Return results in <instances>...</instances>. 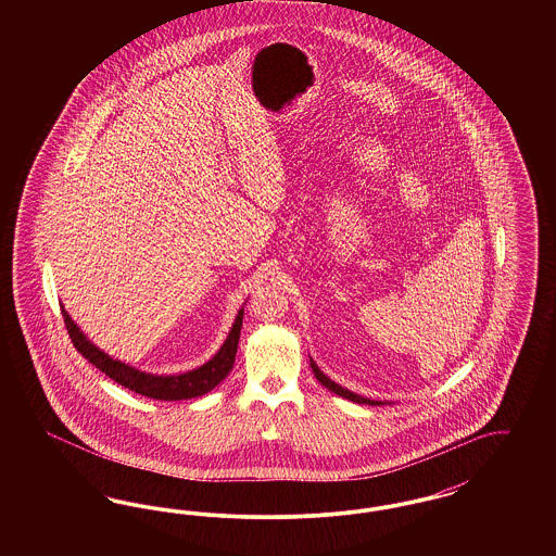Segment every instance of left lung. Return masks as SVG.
I'll return each instance as SVG.
<instances>
[{
    "label": "left lung",
    "instance_id": "8db88e82",
    "mask_svg": "<svg viewBox=\"0 0 556 556\" xmlns=\"http://www.w3.org/2000/svg\"><path fill=\"white\" fill-rule=\"evenodd\" d=\"M311 367H313V372H315V377L318 379V383L320 386H325L327 390H331L333 394H338V396L345 397V400H352V402H356V404H369V406H379V404H386V402H381V400H370V397L361 396V394H354V392H350V390H345L342 386H338L336 381H331L323 370L318 369L317 363L311 358ZM390 404V402H388Z\"/></svg>",
    "mask_w": 556,
    "mask_h": 556
}]
</instances>
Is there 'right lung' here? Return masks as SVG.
<instances>
[{
    "label": "right lung",
    "instance_id": "right-lung-1",
    "mask_svg": "<svg viewBox=\"0 0 556 556\" xmlns=\"http://www.w3.org/2000/svg\"><path fill=\"white\" fill-rule=\"evenodd\" d=\"M62 308L64 325L68 329V336L73 340L75 348L80 354L96 367V369L106 372L110 379H114L118 386L129 388L135 394L141 396L154 397V400H187V397H198L208 394L214 390L227 375L233 369L236 363V352H238L239 333H241V320H243V306L238 311V317L233 320L227 340L218 348V352L212 356L208 363H204L198 369L177 372V375H156V372H146V370L135 369L131 365L112 358L104 350H100L93 344L83 331L79 325L73 320V317Z\"/></svg>",
    "mask_w": 556,
    "mask_h": 556
}]
</instances>
